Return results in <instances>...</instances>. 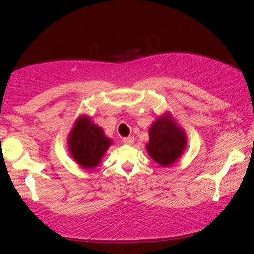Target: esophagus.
<instances>
[{"mask_svg":"<svg viewBox=\"0 0 254 254\" xmlns=\"http://www.w3.org/2000/svg\"><path fill=\"white\" fill-rule=\"evenodd\" d=\"M122 142L126 143V144H132L134 142V137L133 136H128V137H123L122 139Z\"/></svg>","mask_w":254,"mask_h":254,"instance_id":"obj_1","label":"esophagus"}]
</instances>
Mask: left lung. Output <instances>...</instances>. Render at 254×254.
<instances>
[{"label":"left lung","instance_id":"left-lung-1","mask_svg":"<svg viewBox=\"0 0 254 254\" xmlns=\"http://www.w3.org/2000/svg\"><path fill=\"white\" fill-rule=\"evenodd\" d=\"M147 150L154 161L163 167L177 160L186 147V136L169 115L157 119L149 131Z\"/></svg>","mask_w":254,"mask_h":254}]
</instances>
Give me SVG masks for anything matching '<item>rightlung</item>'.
Listing matches in <instances>:
<instances>
[{
	"mask_svg": "<svg viewBox=\"0 0 254 254\" xmlns=\"http://www.w3.org/2000/svg\"><path fill=\"white\" fill-rule=\"evenodd\" d=\"M111 142L112 140L104 135L102 128L86 117L77 120L68 139L72 158L87 169H93L100 163Z\"/></svg>",
	"mask_w": 254,
	"mask_h": 254,
	"instance_id": "add662e5",
	"label": "right lung"
}]
</instances>
